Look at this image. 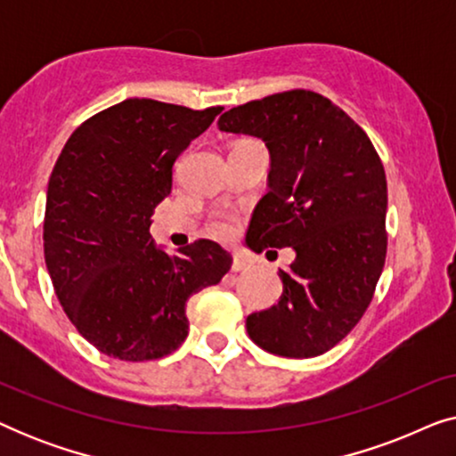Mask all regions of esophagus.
<instances>
[{
  "instance_id": "esophagus-1",
  "label": "esophagus",
  "mask_w": 456,
  "mask_h": 456,
  "mask_svg": "<svg viewBox=\"0 0 456 456\" xmlns=\"http://www.w3.org/2000/svg\"><path fill=\"white\" fill-rule=\"evenodd\" d=\"M248 270V261L242 255H234L232 257V272H245Z\"/></svg>"
}]
</instances>
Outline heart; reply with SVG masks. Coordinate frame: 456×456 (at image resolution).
<instances>
[{
    "mask_svg": "<svg viewBox=\"0 0 456 456\" xmlns=\"http://www.w3.org/2000/svg\"><path fill=\"white\" fill-rule=\"evenodd\" d=\"M236 230H239V220L226 211H217L209 217V232L217 239H230L236 234Z\"/></svg>",
    "mask_w": 456,
    "mask_h": 456,
    "instance_id": "b5f03b06",
    "label": "heart"
}]
</instances>
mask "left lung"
<instances>
[{"mask_svg":"<svg viewBox=\"0 0 456 456\" xmlns=\"http://www.w3.org/2000/svg\"><path fill=\"white\" fill-rule=\"evenodd\" d=\"M222 133L257 136L270 149V191L255 209V253L292 247L278 305L247 317L255 345L280 357L330 351L357 326L384 270L388 186L365 130L320 93L295 89L242 103Z\"/></svg>","mask_w":456,"mask_h":456,"instance_id":"left-lung-1","label":"left lung"}]
</instances>
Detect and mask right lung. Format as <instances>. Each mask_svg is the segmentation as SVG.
I'll return each instance as SVG.
<instances>
[{"mask_svg":"<svg viewBox=\"0 0 456 456\" xmlns=\"http://www.w3.org/2000/svg\"><path fill=\"white\" fill-rule=\"evenodd\" d=\"M222 110L126 99L80 124L55 161L43 220L47 272L68 320L108 357L176 351L189 334V297L232 265L214 240L167 255L149 234L174 161Z\"/></svg>","mask_w":456,"mask_h":456,"instance_id":"1","label":"right lung"}]
</instances>
